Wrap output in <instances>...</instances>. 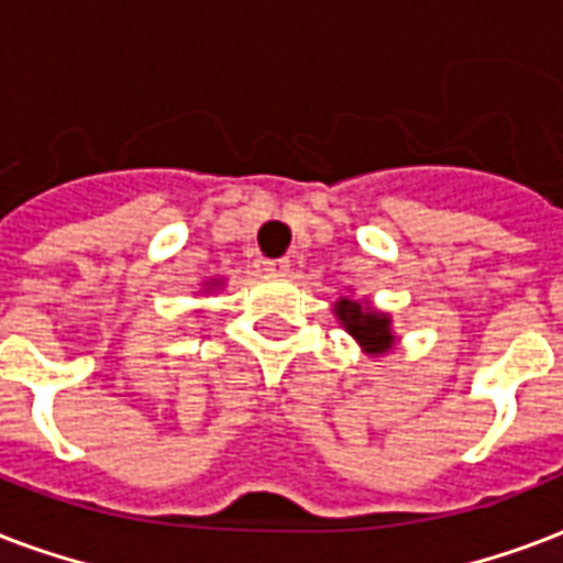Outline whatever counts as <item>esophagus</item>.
Instances as JSON below:
<instances>
[{
	"label": "esophagus",
	"instance_id": "obj_1",
	"mask_svg": "<svg viewBox=\"0 0 563 563\" xmlns=\"http://www.w3.org/2000/svg\"><path fill=\"white\" fill-rule=\"evenodd\" d=\"M264 269L273 273V276H285L287 269H290V261L287 258H267L264 261Z\"/></svg>",
	"mask_w": 563,
	"mask_h": 563
}]
</instances>
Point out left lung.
<instances>
[{"mask_svg":"<svg viewBox=\"0 0 563 563\" xmlns=\"http://www.w3.org/2000/svg\"><path fill=\"white\" fill-rule=\"evenodd\" d=\"M334 313L343 322V329L350 331L352 338L364 346L369 355H385L387 350H394V329H390V317L376 308H369L367 302H355L341 296L334 302Z\"/></svg>","mask_w":563,"mask_h":563,"instance_id":"8db88e82","label":"left lung"}]
</instances>
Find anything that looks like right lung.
Returning <instances> with one entry per match:
<instances>
[{
  "label": "right lung",
  "instance_id": "right-lung-1",
  "mask_svg": "<svg viewBox=\"0 0 563 563\" xmlns=\"http://www.w3.org/2000/svg\"><path fill=\"white\" fill-rule=\"evenodd\" d=\"M213 287H217V282H211V285H208V290H213Z\"/></svg>",
  "mask_w": 563,
  "mask_h": 563
}]
</instances>
